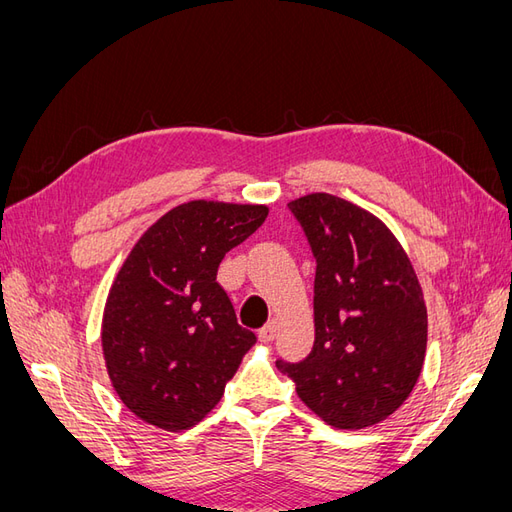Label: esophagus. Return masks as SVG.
Instances as JSON below:
<instances>
[{"instance_id": "1", "label": "esophagus", "mask_w": 512, "mask_h": 512, "mask_svg": "<svg viewBox=\"0 0 512 512\" xmlns=\"http://www.w3.org/2000/svg\"><path fill=\"white\" fill-rule=\"evenodd\" d=\"M275 333H277V320H269L265 327L258 331V339H260L262 344H269V342H273V339H275Z\"/></svg>"}]
</instances>
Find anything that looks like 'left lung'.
<instances>
[{
	"instance_id": "obj_1",
	"label": "left lung",
	"mask_w": 512,
	"mask_h": 512,
	"mask_svg": "<svg viewBox=\"0 0 512 512\" xmlns=\"http://www.w3.org/2000/svg\"><path fill=\"white\" fill-rule=\"evenodd\" d=\"M316 258L314 348L275 361L303 404L337 429L391 416L421 376L427 307L404 252L376 215L331 194L288 203Z\"/></svg>"
}]
</instances>
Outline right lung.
<instances>
[{
	"label": "right lung",
	"instance_id": "right-lung-1",
	"mask_svg": "<svg viewBox=\"0 0 512 512\" xmlns=\"http://www.w3.org/2000/svg\"><path fill=\"white\" fill-rule=\"evenodd\" d=\"M267 213L192 200L162 215L123 262L104 307L102 350L119 399L145 423L181 431L203 421L256 344L215 277Z\"/></svg>",
	"mask_w": 512,
	"mask_h": 512
}]
</instances>
